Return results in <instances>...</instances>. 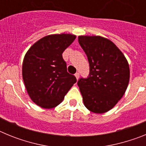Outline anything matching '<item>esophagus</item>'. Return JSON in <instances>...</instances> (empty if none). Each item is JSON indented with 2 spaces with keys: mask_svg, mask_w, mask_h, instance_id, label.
<instances>
[{
  "mask_svg": "<svg viewBox=\"0 0 146 146\" xmlns=\"http://www.w3.org/2000/svg\"><path fill=\"white\" fill-rule=\"evenodd\" d=\"M74 76L76 77V78H77V80L79 79V77H80V73L79 72H77L75 74H74Z\"/></svg>",
  "mask_w": 146,
  "mask_h": 146,
  "instance_id": "esophagus-1",
  "label": "esophagus"
}]
</instances>
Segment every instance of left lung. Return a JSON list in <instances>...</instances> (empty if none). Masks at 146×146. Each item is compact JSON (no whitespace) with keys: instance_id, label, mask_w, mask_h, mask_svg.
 Instances as JSON below:
<instances>
[{"instance_id":"1","label":"left lung","mask_w":146,"mask_h":146,"mask_svg":"<svg viewBox=\"0 0 146 146\" xmlns=\"http://www.w3.org/2000/svg\"><path fill=\"white\" fill-rule=\"evenodd\" d=\"M78 42L88 57L90 73L77 82L85 106L94 113L111 110L125 94L129 66L113 42L99 36H79Z\"/></svg>"}]
</instances>
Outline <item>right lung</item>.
Here are the masks:
<instances>
[{
  "instance_id": "1",
  "label": "right lung",
  "mask_w": 146,
  "mask_h": 146,
  "mask_svg": "<svg viewBox=\"0 0 146 146\" xmlns=\"http://www.w3.org/2000/svg\"><path fill=\"white\" fill-rule=\"evenodd\" d=\"M69 33L46 36L32 45L23 64V78L30 98L42 108L58 106L77 82L67 72L62 53L74 42Z\"/></svg>"
}]
</instances>
